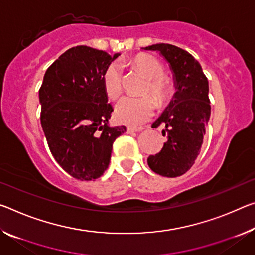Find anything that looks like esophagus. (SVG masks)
<instances>
[{
	"instance_id": "obj_1",
	"label": "esophagus",
	"mask_w": 255,
	"mask_h": 255,
	"mask_svg": "<svg viewBox=\"0 0 255 255\" xmlns=\"http://www.w3.org/2000/svg\"><path fill=\"white\" fill-rule=\"evenodd\" d=\"M140 130H143V128L142 127H130V126H128L127 128H126V131L128 132V134H131V132H137V131H140Z\"/></svg>"
}]
</instances>
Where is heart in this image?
Returning <instances> with one entry per match:
<instances>
[{"label": "heart", "instance_id": "heart-1", "mask_svg": "<svg viewBox=\"0 0 255 255\" xmlns=\"http://www.w3.org/2000/svg\"><path fill=\"white\" fill-rule=\"evenodd\" d=\"M131 66L143 74L147 80L144 94H152L157 103L167 102L171 95V83L163 76L164 67L154 56L138 54L131 59ZM103 88L109 99L116 100L123 93V72L118 64L112 62L106 68L102 76ZM155 103L151 96L121 99L115 109L116 119L129 126H139L151 118Z\"/></svg>", "mask_w": 255, "mask_h": 255}]
</instances>
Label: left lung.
I'll list each match as a JSON object with an SVG mask.
<instances>
[{
  "label": "left lung",
  "instance_id": "8db88e82",
  "mask_svg": "<svg viewBox=\"0 0 255 255\" xmlns=\"http://www.w3.org/2000/svg\"><path fill=\"white\" fill-rule=\"evenodd\" d=\"M144 50L160 52L175 77L173 99L153 124L155 127L164 125L162 135L167 136V142L159 153L147 157L152 171L173 178L187 172L200 154L211 115L209 82L201 64L183 48L161 43Z\"/></svg>",
  "mask_w": 255,
  "mask_h": 255
}]
</instances>
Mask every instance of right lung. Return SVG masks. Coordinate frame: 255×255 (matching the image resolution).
Here are the masks:
<instances>
[{"label": "right lung", "instance_id": "1", "mask_svg": "<svg viewBox=\"0 0 255 255\" xmlns=\"http://www.w3.org/2000/svg\"><path fill=\"white\" fill-rule=\"evenodd\" d=\"M90 46H76L51 64L39 88L40 124L48 147L64 171L82 181L101 177L110 163L112 144L126 131L110 127L102 76L118 58Z\"/></svg>", "mask_w": 255, "mask_h": 255}]
</instances>
